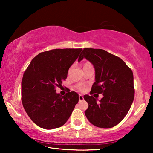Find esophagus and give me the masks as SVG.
I'll return each instance as SVG.
<instances>
[{
	"label": "esophagus",
	"mask_w": 153,
	"mask_h": 153,
	"mask_svg": "<svg viewBox=\"0 0 153 153\" xmlns=\"http://www.w3.org/2000/svg\"><path fill=\"white\" fill-rule=\"evenodd\" d=\"M83 100H84V97H83V96L81 95V94H79V101H82Z\"/></svg>",
	"instance_id": "obj_1"
}]
</instances>
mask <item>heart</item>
<instances>
[{"label": "heart", "mask_w": 153, "mask_h": 153, "mask_svg": "<svg viewBox=\"0 0 153 153\" xmlns=\"http://www.w3.org/2000/svg\"><path fill=\"white\" fill-rule=\"evenodd\" d=\"M87 65H90V64L88 63H85L84 67V66H87ZM76 89L78 90V91L81 92H84L86 91V86H85V85H84V84H78V85H77V86H76Z\"/></svg>", "instance_id": "obj_1"}]
</instances>
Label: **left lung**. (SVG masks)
Here are the masks:
<instances>
[{
  "instance_id": "obj_1",
  "label": "left lung",
  "mask_w": 153,
  "mask_h": 153,
  "mask_svg": "<svg viewBox=\"0 0 153 153\" xmlns=\"http://www.w3.org/2000/svg\"><path fill=\"white\" fill-rule=\"evenodd\" d=\"M84 58L95 69L91 96H84L88 104L85 115L95 126L113 128L126 117L133 102L135 92L133 72L122 59L102 49L85 48L78 61ZM94 93L103 94L99 102L92 96Z\"/></svg>"
}]
</instances>
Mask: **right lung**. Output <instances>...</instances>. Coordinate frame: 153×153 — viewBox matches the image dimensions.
<instances>
[{"mask_svg": "<svg viewBox=\"0 0 153 153\" xmlns=\"http://www.w3.org/2000/svg\"><path fill=\"white\" fill-rule=\"evenodd\" d=\"M82 48H56L42 52L33 58L22 81V101L30 118L46 129L63 126L78 102L79 95L70 90L65 95L56 93L62 86L69 67Z\"/></svg>", "mask_w": 153, "mask_h": 153, "instance_id": "1", "label": "right lung"}]
</instances>
